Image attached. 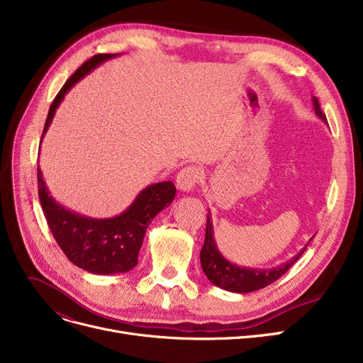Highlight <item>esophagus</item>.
<instances>
[{
	"label": "esophagus",
	"mask_w": 363,
	"mask_h": 363,
	"mask_svg": "<svg viewBox=\"0 0 363 363\" xmlns=\"http://www.w3.org/2000/svg\"><path fill=\"white\" fill-rule=\"evenodd\" d=\"M201 178V170L197 166L184 167L177 177V186L184 193H191Z\"/></svg>",
	"instance_id": "1"
}]
</instances>
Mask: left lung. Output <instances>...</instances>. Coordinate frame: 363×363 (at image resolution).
<instances>
[{
  "instance_id": "1",
  "label": "left lung",
  "mask_w": 363,
  "mask_h": 363,
  "mask_svg": "<svg viewBox=\"0 0 363 363\" xmlns=\"http://www.w3.org/2000/svg\"><path fill=\"white\" fill-rule=\"evenodd\" d=\"M312 101H313L316 116L327 123V116L322 113L318 99L312 97ZM311 241L312 238L309 240V242ZM308 244L304 245L303 249L289 262L274 266V268H269V269L237 266L230 260H226L219 252L213 237V223L211 220V215H207L206 237L200 252L201 269L208 278V281H211L213 285H216V287H220L222 290L233 291V293H250V291L268 287L269 284L281 278L300 259V256L304 253V250H306Z\"/></svg>"
}]
</instances>
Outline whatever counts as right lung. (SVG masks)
I'll list each match as a JSON object with an SVG mask.
<instances>
[{
	"mask_svg": "<svg viewBox=\"0 0 363 363\" xmlns=\"http://www.w3.org/2000/svg\"><path fill=\"white\" fill-rule=\"evenodd\" d=\"M113 57L116 54H95L66 81L50 106L41 141L52 122L55 110L72 86ZM175 193L177 188L172 181L152 184L144 188L121 215L94 219L74 213L55 201L38 166V196L52 237L73 264L97 275L122 274L135 268L148 225L174 201Z\"/></svg>",
	"mask_w": 363,
	"mask_h": 363,
	"instance_id": "obj_1",
	"label": "right lung"
}]
</instances>
